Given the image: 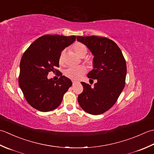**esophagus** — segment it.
Masks as SVG:
<instances>
[{"mask_svg": "<svg viewBox=\"0 0 154 154\" xmlns=\"http://www.w3.org/2000/svg\"><path fill=\"white\" fill-rule=\"evenodd\" d=\"M77 83V82H76V81H72V84L73 85H75V84H76Z\"/></svg>", "mask_w": 154, "mask_h": 154, "instance_id": "esophagus-1", "label": "esophagus"}]
</instances>
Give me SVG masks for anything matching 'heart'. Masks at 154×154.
<instances>
[{
  "label": "heart",
  "instance_id": "heart-1",
  "mask_svg": "<svg viewBox=\"0 0 154 154\" xmlns=\"http://www.w3.org/2000/svg\"><path fill=\"white\" fill-rule=\"evenodd\" d=\"M72 48L76 54L80 56L84 57L85 56L87 53L86 46L82 43L76 42L72 46ZM59 64L61 66H64L65 64V52L64 51H62L60 54L58 58ZM86 72V68L82 66L76 67H70L65 71V76L73 80H78L83 76Z\"/></svg>",
  "mask_w": 154,
  "mask_h": 154
}]
</instances>
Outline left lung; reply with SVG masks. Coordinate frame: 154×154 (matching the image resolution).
<instances>
[{
	"label": "left lung",
	"instance_id": "left-lung-1",
	"mask_svg": "<svg viewBox=\"0 0 154 154\" xmlns=\"http://www.w3.org/2000/svg\"><path fill=\"white\" fill-rule=\"evenodd\" d=\"M94 56V69L88 74L93 87L82 82L84 90L78 95L81 108L88 114L99 115L108 111L116 102L125 84L126 62L121 50L106 37L77 36Z\"/></svg>",
	"mask_w": 154,
	"mask_h": 154
}]
</instances>
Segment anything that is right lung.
<instances>
[{
  "label": "right lung",
  "mask_w": 154,
  "mask_h": 154,
  "mask_svg": "<svg viewBox=\"0 0 154 154\" xmlns=\"http://www.w3.org/2000/svg\"><path fill=\"white\" fill-rule=\"evenodd\" d=\"M76 38L74 35H44L31 44L22 56L18 84L25 99L34 108L44 112L54 110L72 85L56 68L59 67L60 52ZM50 71L58 73L59 80L48 79Z\"/></svg>",
  "instance_id": "add662e5"
}]
</instances>
